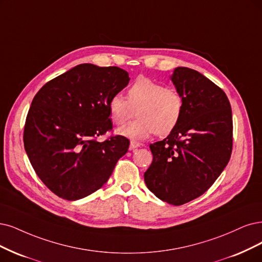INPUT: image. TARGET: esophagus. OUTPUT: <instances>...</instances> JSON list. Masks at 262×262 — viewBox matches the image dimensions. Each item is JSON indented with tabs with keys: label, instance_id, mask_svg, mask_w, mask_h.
Here are the masks:
<instances>
[{
	"label": "esophagus",
	"instance_id": "34e87169",
	"mask_svg": "<svg viewBox=\"0 0 262 262\" xmlns=\"http://www.w3.org/2000/svg\"><path fill=\"white\" fill-rule=\"evenodd\" d=\"M140 146H141V143H140L139 141L132 140V141H130V146H129V148H130L132 150H134V149H136V148H139Z\"/></svg>",
	"mask_w": 262,
	"mask_h": 262
}]
</instances>
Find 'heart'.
<instances>
[{"label": "heart", "instance_id": "1", "mask_svg": "<svg viewBox=\"0 0 262 262\" xmlns=\"http://www.w3.org/2000/svg\"><path fill=\"white\" fill-rule=\"evenodd\" d=\"M108 106L112 121L119 126L127 123L136 111L138 119L118 130L133 140L146 139L153 133L166 136L177 127L183 114L180 93L149 77H138L128 89L126 100L121 95L112 96Z\"/></svg>", "mask_w": 262, "mask_h": 262}]
</instances>
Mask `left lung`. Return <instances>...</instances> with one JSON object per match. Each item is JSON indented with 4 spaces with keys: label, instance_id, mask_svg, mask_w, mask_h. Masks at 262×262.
Instances as JSON below:
<instances>
[{
    "label": "left lung",
    "instance_id": "8db88e82",
    "mask_svg": "<svg viewBox=\"0 0 262 262\" xmlns=\"http://www.w3.org/2000/svg\"><path fill=\"white\" fill-rule=\"evenodd\" d=\"M171 81L182 96V118L165 139L150 144L153 161L143 177L154 195L178 206L205 193L227 166L233 122L226 93L206 76L179 67Z\"/></svg>",
    "mask_w": 262,
    "mask_h": 262
}]
</instances>
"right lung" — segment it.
<instances>
[{"mask_svg":"<svg viewBox=\"0 0 262 262\" xmlns=\"http://www.w3.org/2000/svg\"><path fill=\"white\" fill-rule=\"evenodd\" d=\"M129 82L118 67L79 64L47 82L27 114L24 144L36 175L57 196L75 201L108 181L129 140L112 130L109 100Z\"/></svg>","mask_w":262,"mask_h":262,"instance_id":"obj_1","label":"right lung"}]
</instances>
